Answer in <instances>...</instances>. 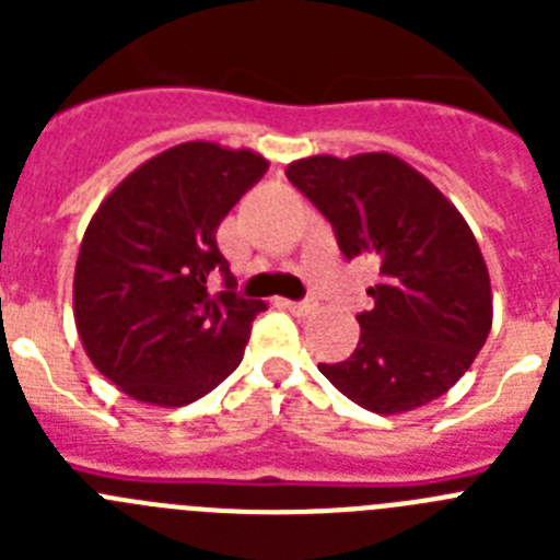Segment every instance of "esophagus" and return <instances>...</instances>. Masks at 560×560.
<instances>
[{"mask_svg": "<svg viewBox=\"0 0 560 560\" xmlns=\"http://www.w3.org/2000/svg\"><path fill=\"white\" fill-rule=\"evenodd\" d=\"M283 308H289L294 316H311L316 311L314 303H291V300H283Z\"/></svg>", "mask_w": 560, "mask_h": 560, "instance_id": "obj_1", "label": "esophagus"}]
</instances>
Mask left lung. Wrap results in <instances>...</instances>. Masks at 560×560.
Returning <instances> with one entry per match:
<instances>
[{
  "mask_svg": "<svg viewBox=\"0 0 560 560\" xmlns=\"http://www.w3.org/2000/svg\"><path fill=\"white\" fill-rule=\"evenodd\" d=\"M334 224L348 257H378L373 311L359 348L319 373L375 415H404L446 395L493 323L491 275L471 226L420 171L387 151L316 153L285 167Z\"/></svg>",
  "mask_w": 560,
  "mask_h": 560,
  "instance_id": "left-lung-1",
  "label": "left lung"
}]
</instances>
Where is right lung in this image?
Instances as JSON below:
<instances>
[{
    "label": "right lung",
    "mask_w": 560,
    "mask_h": 560,
    "mask_svg": "<svg viewBox=\"0 0 560 560\" xmlns=\"http://www.w3.org/2000/svg\"><path fill=\"white\" fill-rule=\"evenodd\" d=\"M266 167L249 148L182 142L128 173L89 221L72 280L78 336L128 398L185 407L244 359L266 303L232 291L215 232ZM215 270L228 291L212 295Z\"/></svg>",
    "instance_id": "1"
}]
</instances>
